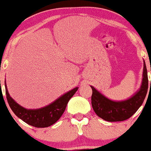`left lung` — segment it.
Wrapping results in <instances>:
<instances>
[{"mask_svg": "<svg viewBox=\"0 0 151 151\" xmlns=\"http://www.w3.org/2000/svg\"><path fill=\"white\" fill-rule=\"evenodd\" d=\"M143 78L140 90L133 96L122 101H114L105 97L91 86V104L99 117L108 122H120L129 119L143 103L148 88L146 65L144 61ZM151 86V81H150Z\"/></svg>", "mask_w": 151, "mask_h": 151, "instance_id": "1", "label": "left lung"}]
</instances>
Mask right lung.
<instances>
[{
  "instance_id": "1",
  "label": "right lung",
  "mask_w": 151,
  "mask_h": 151,
  "mask_svg": "<svg viewBox=\"0 0 151 151\" xmlns=\"http://www.w3.org/2000/svg\"><path fill=\"white\" fill-rule=\"evenodd\" d=\"M5 86L8 103L14 114L29 125L40 128L50 127L61 117L65 110L69 100L78 88L76 87L72 89L45 107L37 109H27L18 104L11 98L8 92L6 85Z\"/></svg>"
}]
</instances>
